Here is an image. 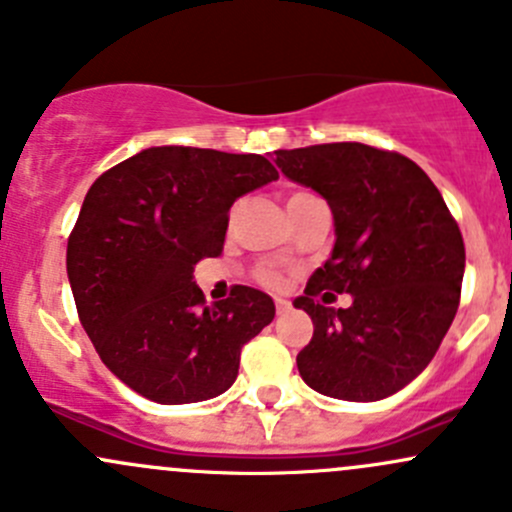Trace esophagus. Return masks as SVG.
I'll return each mask as SVG.
<instances>
[{
    "instance_id": "1",
    "label": "esophagus",
    "mask_w": 512,
    "mask_h": 512,
    "mask_svg": "<svg viewBox=\"0 0 512 512\" xmlns=\"http://www.w3.org/2000/svg\"><path fill=\"white\" fill-rule=\"evenodd\" d=\"M289 307H292V304H289L287 299H275V309H277V314H287V312H289Z\"/></svg>"
}]
</instances>
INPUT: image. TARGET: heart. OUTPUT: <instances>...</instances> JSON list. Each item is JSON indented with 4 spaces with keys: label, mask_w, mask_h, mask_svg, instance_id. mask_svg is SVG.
I'll return each instance as SVG.
<instances>
[{
    "label": "heart",
    "mask_w": 512,
    "mask_h": 512,
    "mask_svg": "<svg viewBox=\"0 0 512 512\" xmlns=\"http://www.w3.org/2000/svg\"><path fill=\"white\" fill-rule=\"evenodd\" d=\"M257 280H260V285L270 287V289H280L285 285V280H282V275L277 270H272V267H262L260 272H257Z\"/></svg>",
    "instance_id": "obj_1"
}]
</instances>
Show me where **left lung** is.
<instances>
[{"mask_svg": "<svg viewBox=\"0 0 512 512\" xmlns=\"http://www.w3.org/2000/svg\"><path fill=\"white\" fill-rule=\"evenodd\" d=\"M275 156L289 180L327 200L337 235L332 257L294 299L314 322L299 376L332 399H386L426 369L456 317L466 270L458 223L401 153L324 143ZM324 288L352 293L353 307L319 305L313 297Z\"/></svg>", "mask_w": 512, "mask_h": 512, "instance_id": "left-lung-1", "label": "left lung"}]
</instances>
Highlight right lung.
<instances>
[{"mask_svg":"<svg viewBox=\"0 0 512 512\" xmlns=\"http://www.w3.org/2000/svg\"><path fill=\"white\" fill-rule=\"evenodd\" d=\"M277 178L257 153L160 146L89 188L66 272L98 356L136 394L195 404L235 384L240 349L275 319V302L237 285L205 307L193 267L223 252L232 203Z\"/></svg>","mask_w":512,"mask_h":512,"instance_id":"right-lung-1","label":"right lung"}]
</instances>
